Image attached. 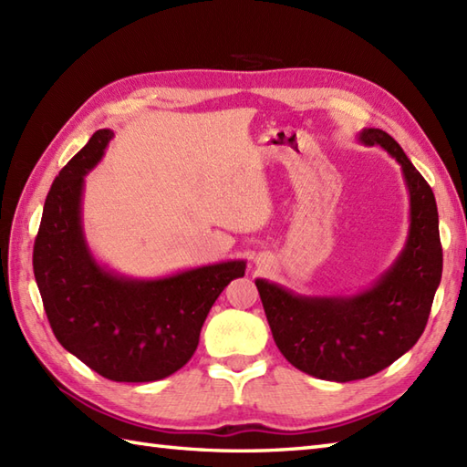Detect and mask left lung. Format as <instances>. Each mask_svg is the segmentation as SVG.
Returning a JSON list of instances; mask_svg holds the SVG:
<instances>
[{"mask_svg":"<svg viewBox=\"0 0 467 467\" xmlns=\"http://www.w3.org/2000/svg\"><path fill=\"white\" fill-rule=\"evenodd\" d=\"M357 140L379 146L401 166L410 194V231L398 259L349 295H299L256 279L273 339L285 359L325 381H355L389 367L418 343L441 281L438 204L401 146L379 128Z\"/></svg>","mask_w":467,"mask_h":467,"instance_id":"obj_1","label":"left lung"}]
</instances>
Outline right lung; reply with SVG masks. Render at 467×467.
Returning a JSON list of instances; mask_svg holds the SVG:
<instances>
[{
  "label": "right lung",
  "mask_w": 467,
  "mask_h": 467,
  "mask_svg": "<svg viewBox=\"0 0 467 467\" xmlns=\"http://www.w3.org/2000/svg\"><path fill=\"white\" fill-rule=\"evenodd\" d=\"M114 132L102 128L49 188L34 244V275L56 339L110 381L150 383L194 355L218 295L244 275L246 261H223L164 276H128L94 256L86 241V174Z\"/></svg>",
  "instance_id": "right-lung-1"
}]
</instances>
